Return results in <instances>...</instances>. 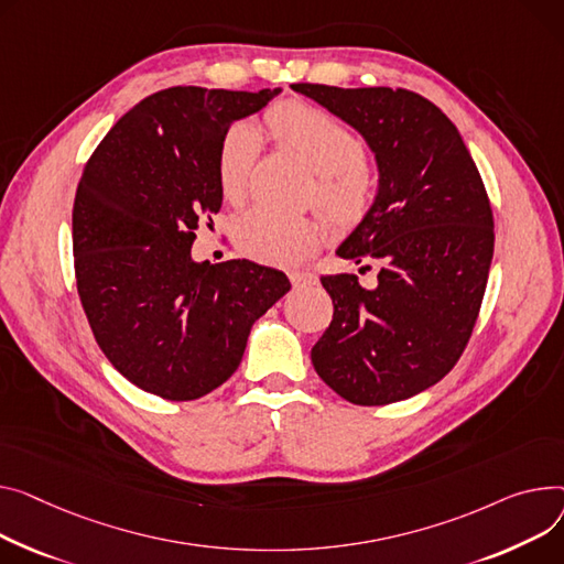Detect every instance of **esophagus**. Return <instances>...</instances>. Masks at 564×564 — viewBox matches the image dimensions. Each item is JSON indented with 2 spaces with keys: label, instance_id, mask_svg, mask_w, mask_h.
I'll use <instances>...</instances> for the list:
<instances>
[{
  "label": "esophagus",
  "instance_id": "34e87169",
  "mask_svg": "<svg viewBox=\"0 0 564 564\" xmlns=\"http://www.w3.org/2000/svg\"><path fill=\"white\" fill-rule=\"evenodd\" d=\"M290 281L294 288H306V285H313L317 276L313 272H290Z\"/></svg>",
  "mask_w": 564,
  "mask_h": 564
}]
</instances>
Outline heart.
I'll use <instances>...</instances> for the list:
<instances>
[{
	"label": "heart",
	"mask_w": 564,
	"mask_h": 564,
	"mask_svg": "<svg viewBox=\"0 0 564 564\" xmlns=\"http://www.w3.org/2000/svg\"><path fill=\"white\" fill-rule=\"evenodd\" d=\"M270 131L319 174L317 206L340 229H354L377 204V181L365 170L362 140L333 120L328 112L306 101H281L265 116ZM260 156V133L249 122L224 133L217 152V181L224 199L234 204L247 197ZM322 221L308 215H285L256 206L238 217L234 242L240 253L265 265L294 268L322 245Z\"/></svg>",
	"instance_id": "b5f03b06"
}]
</instances>
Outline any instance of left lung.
<instances>
[{"label":"left lung","mask_w":564,"mask_h":564,"mask_svg":"<svg viewBox=\"0 0 564 564\" xmlns=\"http://www.w3.org/2000/svg\"><path fill=\"white\" fill-rule=\"evenodd\" d=\"M292 90L354 127L379 165L377 204L337 247L356 265L379 260L377 285L362 288L356 274L322 276L333 322L311 351L315 371L356 405L410 399L454 369L480 311L495 253L482 178L456 124L417 93Z\"/></svg>","instance_id":"left-lung-1"}]
</instances>
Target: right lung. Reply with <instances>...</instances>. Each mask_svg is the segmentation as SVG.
<instances>
[{
    "mask_svg": "<svg viewBox=\"0 0 564 564\" xmlns=\"http://www.w3.org/2000/svg\"><path fill=\"white\" fill-rule=\"evenodd\" d=\"M279 93H154L84 167L72 208L82 306L110 365L149 394L193 401L229 381L253 322L290 290L283 272L247 258L193 260L195 231L221 208L224 133Z\"/></svg>",
    "mask_w": 564,
    "mask_h": 564,
    "instance_id": "add662e5",
    "label": "right lung"
}]
</instances>
